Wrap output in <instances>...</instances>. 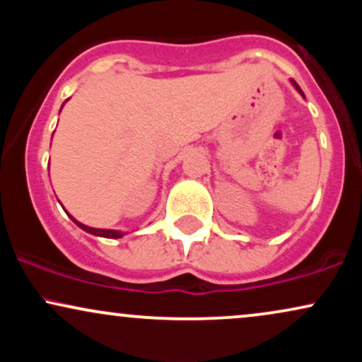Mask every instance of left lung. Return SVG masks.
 Instances as JSON below:
<instances>
[{"instance_id": "8db88e82", "label": "left lung", "mask_w": 362, "mask_h": 362, "mask_svg": "<svg viewBox=\"0 0 362 362\" xmlns=\"http://www.w3.org/2000/svg\"><path fill=\"white\" fill-rule=\"evenodd\" d=\"M291 83H293V86H294V88H296L298 91H300V93L303 95V97H305V93H303V91H301V88H300V86H298V83L296 81H294V80H291Z\"/></svg>"}]
</instances>
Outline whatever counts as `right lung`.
<instances>
[{
    "instance_id": "1",
    "label": "right lung",
    "mask_w": 362,
    "mask_h": 362,
    "mask_svg": "<svg viewBox=\"0 0 362 362\" xmlns=\"http://www.w3.org/2000/svg\"><path fill=\"white\" fill-rule=\"evenodd\" d=\"M62 105H64V103H62ZM69 218H71L73 221L76 223L78 226L81 228V230H85L86 233L97 235V236H103V238H122V236L126 235V233H122V231H117V230H100V228H91V226H86V224H83V223H80V221H76V219H74L71 214H69Z\"/></svg>"
}]
</instances>
